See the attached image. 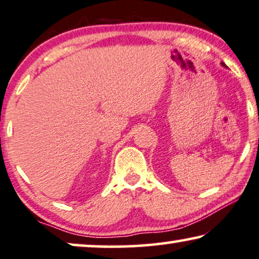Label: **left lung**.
Masks as SVG:
<instances>
[{
    "mask_svg": "<svg viewBox=\"0 0 259 259\" xmlns=\"http://www.w3.org/2000/svg\"><path fill=\"white\" fill-rule=\"evenodd\" d=\"M223 66H225V65H224V64H223Z\"/></svg>",
    "mask_w": 259,
    "mask_h": 259,
    "instance_id": "left-lung-1",
    "label": "left lung"
}]
</instances>
